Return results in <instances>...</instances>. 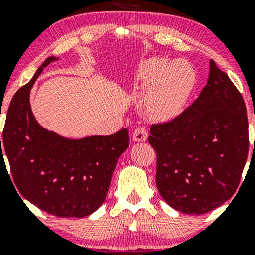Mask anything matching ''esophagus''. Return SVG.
<instances>
[{"label":"esophagus","mask_w":255,"mask_h":255,"mask_svg":"<svg viewBox=\"0 0 255 255\" xmlns=\"http://www.w3.org/2000/svg\"><path fill=\"white\" fill-rule=\"evenodd\" d=\"M147 139V128L144 126L137 127L133 133V140L134 141H145Z\"/></svg>","instance_id":"1"}]
</instances>
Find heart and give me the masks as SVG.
<instances>
[{
  "label": "heart",
  "mask_w": 255,
  "mask_h": 255,
  "mask_svg": "<svg viewBox=\"0 0 255 255\" xmlns=\"http://www.w3.org/2000/svg\"><path fill=\"white\" fill-rule=\"evenodd\" d=\"M137 80L144 87H153L148 98V111L158 120L170 119L180 111L194 85V72L183 61L170 62L154 57L140 67Z\"/></svg>",
  "instance_id": "b5f03b06"
}]
</instances>
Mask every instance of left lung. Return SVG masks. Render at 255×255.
<instances>
[{"label":"left lung","instance_id":"obj_1","mask_svg":"<svg viewBox=\"0 0 255 255\" xmlns=\"http://www.w3.org/2000/svg\"><path fill=\"white\" fill-rule=\"evenodd\" d=\"M156 183L172 209L203 215L238 189L250 147L241 93L215 61L199 97L170 121L151 126Z\"/></svg>","mask_w":255,"mask_h":255}]
</instances>
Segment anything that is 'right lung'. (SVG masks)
<instances>
[{
    "label": "right lung",
    "instance_id": "add662e5",
    "mask_svg": "<svg viewBox=\"0 0 255 255\" xmlns=\"http://www.w3.org/2000/svg\"><path fill=\"white\" fill-rule=\"evenodd\" d=\"M56 60L46 58L11 99L0 135V162L5 153L14 186L38 209L81 218L105 200L119 157L129 146V133L124 128L113 135L71 140L40 127L31 111L30 90L44 67Z\"/></svg>",
    "mask_w": 255,
    "mask_h": 255
}]
</instances>
